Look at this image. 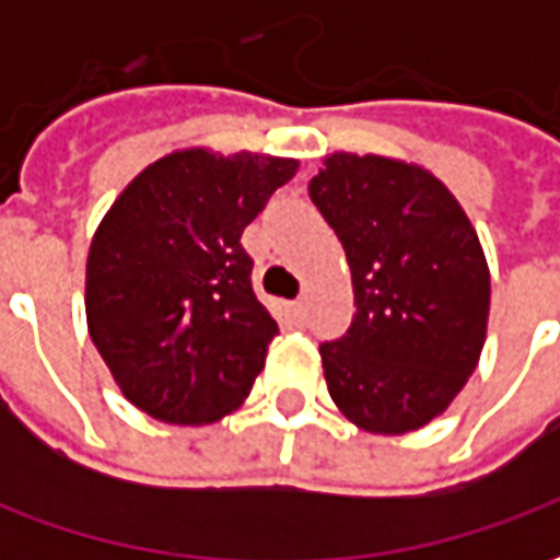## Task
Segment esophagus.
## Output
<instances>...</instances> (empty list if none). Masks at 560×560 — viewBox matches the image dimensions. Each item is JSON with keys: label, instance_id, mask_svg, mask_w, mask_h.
<instances>
[{"label": "esophagus", "instance_id": "34e87169", "mask_svg": "<svg viewBox=\"0 0 560 560\" xmlns=\"http://www.w3.org/2000/svg\"><path fill=\"white\" fill-rule=\"evenodd\" d=\"M284 312H288V317H291L296 327H300V324H305V303H300V300H296V303L284 305Z\"/></svg>", "mask_w": 560, "mask_h": 560}]
</instances>
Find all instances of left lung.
Instances as JSON below:
<instances>
[{"instance_id": "left-lung-1", "label": "left lung", "mask_w": 560, "mask_h": 560, "mask_svg": "<svg viewBox=\"0 0 560 560\" xmlns=\"http://www.w3.org/2000/svg\"><path fill=\"white\" fill-rule=\"evenodd\" d=\"M308 195L341 240L351 329L320 345L336 408L372 434H405L450 408L480 363L492 279L480 236L432 171L332 152Z\"/></svg>"}]
</instances>
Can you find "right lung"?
Listing matches in <instances>:
<instances>
[{
    "mask_svg": "<svg viewBox=\"0 0 560 560\" xmlns=\"http://www.w3.org/2000/svg\"><path fill=\"white\" fill-rule=\"evenodd\" d=\"M296 159L176 149L131 179L92 236L86 327L116 387L173 425L236 411L279 324L240 236Z\"/></svg>",
    "mask_w": 560,
    "mask_h": 560,
    "instance_id": "right-lung-1",
    "label": "right lung"
}]
</instances>
